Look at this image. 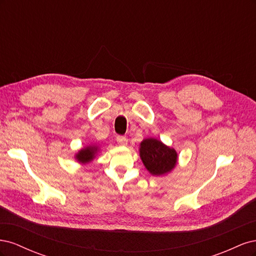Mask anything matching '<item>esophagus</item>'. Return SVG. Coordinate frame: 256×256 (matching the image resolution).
<instances>
[{
  "instance_id": "34e87169",
  "label": "esophagus",
  "mask_w": 256,
  "mask_h": 256,
  "mask_svg": "<svg viewBox=\"0 0 256 256\" xmlns=\"http://www.w3.org/2000/svg\"><path fill=\"white\" fill-rule=\"evenodd\" d=\"M116 141L120 145V146H126L128 144V140L126 136H118L116 138Z\"/></svg>"
}]
</instances>
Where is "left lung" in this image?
<instances>
[{"label": "left lung", "instance_id": "obj_1", "mask_svg": "<svg viewBox=\"0 0 256 256\" xmlns=\"http://www.w3.org/2000/svg\"><path fill=\"white\" fill-rule=\"evenodd\" d=\"M140 157L147 171L154 176L168 174L177 164L176 150L154 138L141 142Z\"/></svg>", "mask_w": 256, "mask_h": 256}]
</instances>
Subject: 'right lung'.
<instances>
[{
  "label": "right lung",
  "instance_id": "obj_1",
  "mask_svg": "<svg viewBox=\"0 0 256 256\" xmlns=\"http://www.w3.org/2000/svg\"><path fill=\"white\" fill-rule=\"evenodd\" d=\"M98 150V147L95 145H90V146H86L84 148L80 150L79 152L76 154V159L78 160L80 164H88L92 159L95 158L96 152Z\"/></svg>",
  "mask_w": 256,
  "mask_h": 256
}]
</instances>
